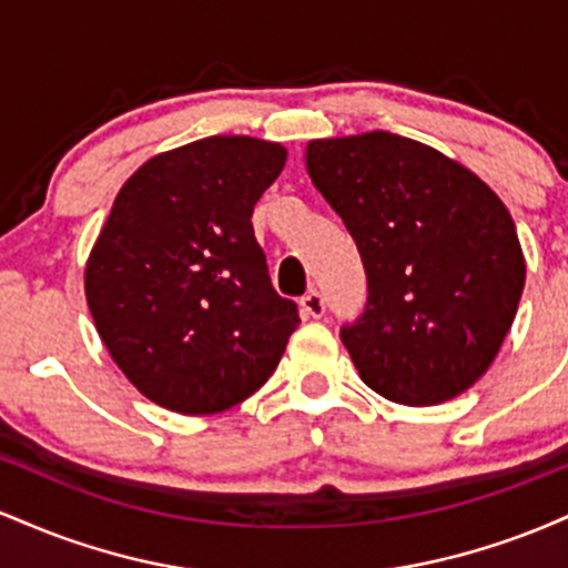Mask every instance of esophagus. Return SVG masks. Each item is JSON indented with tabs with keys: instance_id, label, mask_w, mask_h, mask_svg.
<instances>
[{
	"instance_id": "1",
	"label": "esophagus",
	"mask_w": 568,
	"mask_h": 568,
	"mask_svg": "<svg viewBox=\"0 0 568 568\" xmlns=\"http://www.w3.org/2000/svg\"><path fill=\"white\" fill-rule=\"evenodd\" d=\"M302 312H304V317H323L325 302H323L321 293L317 291L306 293V296L302 298Z\"/></svg>"
}]
</instances>
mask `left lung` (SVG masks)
Segmentation results:
<instances>
[{
  "label": "left lung",
  "instance_id": "obj_1",
  "mask_svg": "<svg viewBox=\"0 0 568 568\" xmlns=\"http://www.w3.org/2000/svg\"><path fill=\"white\" fill-rule=\"evenodd\" d=\"M306 171L366 266V310L342 328L361 379L406 406L470 389L526 283L505 202L438 149L387 130L310 141Z\"/></svg>",
  "mask_w": 568,
  "mask_h": 568
}]
</instances>
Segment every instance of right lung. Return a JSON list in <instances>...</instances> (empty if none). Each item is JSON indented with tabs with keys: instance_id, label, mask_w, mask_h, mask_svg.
<instances>
[{
	"instance_id": "add662e5",
	"label": "right lung",
	"mask_w": 568,
	"mask_h": 568,
	"mask_svg": "<svg viewBox=\"0 0 568 568\" xmlns=\"http://www.w3.org/2000/svg\"><path fill=\"white\" fill-rule=\"evenodd\" d=\"M285 152L251 135H211L162 152L116 194L84 296L130 384L179 414H219L270 379L298 321L272 288L253 205Z\"/></svg>"
}]
</instances>
